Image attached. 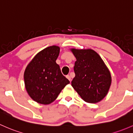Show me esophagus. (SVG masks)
I'll return each mask as SVG.
<instances>
[{
    "label": "esophagus",
    "mask_w": 133,
    "mask_h": 133,
    "mask_svg": "<svg viewBox=\"0 0 133 133\" xmlns=\"http://www.w3.org/2000/svg\"><path fill=\"white\" fill-rule=\"evenodd\" d=\"M66 78H68V79H69V80L70 81V82H71V76H69V75H67V76H66Z\"/></svg>",
    "instance_id": "obj_1"
}]
</instances>
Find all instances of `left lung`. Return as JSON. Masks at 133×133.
Listing matches in <instances>:
<instances>
[{
  "label": "left lung",
  "instance_id": "left-lung-1",
  "mask_svg": "<svg viewBox=\"0 0 133 133\" xmlns=\"http://www.w3.org/2000/svg\"><path fill=\"white\" fill-rule=\"evenodd\" d=\"M76 57L75 77L71 85L85 102L98 103L107 95L111 83L110 71L98 54L91 49H71Z\"/></svg>",
  "mask_w": 133,
  "mask_h": 133
}]
</instances>
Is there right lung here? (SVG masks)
<instances>
[{
    "instance_id": "right-lung-1",
    "label": "right lung",
    "mask_w": 133,
    "mask_h": 133,
    "mask_svg": "<svg viewBox=\"0 0 133 133\" xmlns=\"http://www.w3.org/2000/svg\"><path fill=\"white\" fill-rule=\"evenodd\" d=\"M60 48L51 46L39 51L26 66L24 72L25 89L37 103L49 104L70 82L56 63Z\"/></svg>"
}]
</instances>
